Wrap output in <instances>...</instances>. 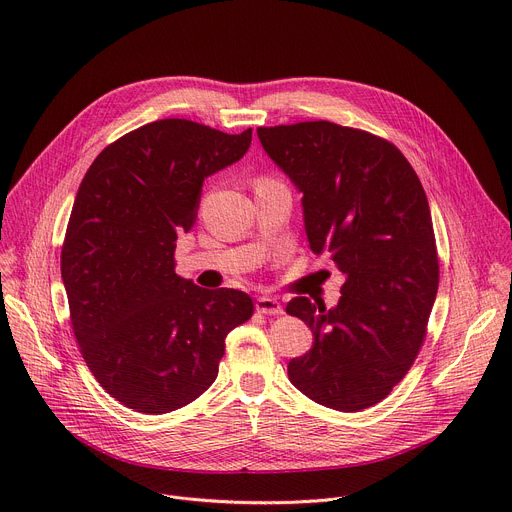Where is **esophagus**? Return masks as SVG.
Segmentation results:
<instances>
[{
	"label": "esophagus",
	"instance_id": "1",
	"mask_svg": "<svg viewBox=\"0 0 512 512\" xmlns=\"http://www.w3.org/2000/svg\"><path fill=\"white\" fill-rule=\"evenodd\" d=\"M255 308L257 312H263V314H284V306L280 304V300L277 298H271V296H261L257 298L255 302Z\"/></svg>",
	"mask_w": 512,
	"mask_h": 512
}]
</instances>
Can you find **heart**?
Masks as SVG:
<instances>
[{"label": "heart", "instance_id": "obj_1", "mask_svg": "<svg viewBox=\"0 0 512 512\" xmlns=\"http://www.w3.org/2000/svg\"><path fill=\"white\" fill-rule=\"evenodd\" d=\"M261 181H271V179H261Z\"/></svg>", "mask_w": 512, "mask_h": 512}]
</instances>
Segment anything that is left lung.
<instances>
[{
	"mask_svg": "<svg viewBox=\"0 0 512 512\" xmlns=\"http://www.w3.org/2000/svg\"><path fill=\"white\" fill-rule=\"evenodd\" d=\"M269 159L302 194L312 253L345 275L337 306L294 298L286 310L312 331L288 363L310 400L357 412L406 376L427 333L439 286L429 202L406 157L388 141L327 120L257 128Z\"/></svg>",
	"mask_w": 512,
	"mask_h": 512,
	"instance_id": "obj_1",
	"label": "left lung"
}]
</instances>
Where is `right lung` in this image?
<instances>
[{
	"label": "right lung",
	"instance_id": "right-lung-1",
	"mask_svg": "<svg viewBox=\"0 0 512 512\" xmlns=\"http://www.w3.org/2000/svg\"><path fill=\"white\" fill-rule=\"evenodd\" d=\"M251 134L157 120L106 147L79 185L61 251L73 333L102 388L136 412L204 394L226 335L253 314L249 294L204 290L173 259L204 179L243 159Z\"/></svg>",
	"mask_w": 512,
	"mask_h": 512
}]
</instances>
